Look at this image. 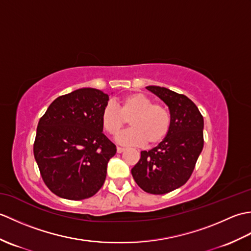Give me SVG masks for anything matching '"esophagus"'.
Wrapping results in <instances>:
<instances>
[{
  "label": "esophagus",
  "mask_w": 251,
  "mask_h": 251,
  "mask_svg": "<svg viewBox=\"0 0 251 251\" xmlns=\"http://www.w3.org/2000/svg\"><path fill=\"white\" fill-rule=\"evenodd\" d=\"M116 151H117V153H122V152L125 151V149L124 148H121V147H117Z\"/></svg>",
  "instance_id": "esophagus-1"
}]
</instances>
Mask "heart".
Returning <instances> with one entry per match:
<instances>
[{"instance_id":"obj_1","label":"heart","mask_w":251,"mask_h":251,"mask_svg":"<svg viewBox=\"0 0 251 251\" xmlns=\"http://www.w3.org/2000/svg\"><path fill=\"white\" fill-rule=\"evenodd\" d=\"M129 120L130 128L117 138L125 146H155L162 142L172 128V115L164 105L141 93H132L123 97L117 104L106 103L101 112V124L111 136L122 130Z\"/></svg>"}]
</instances>
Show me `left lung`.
Here are the masks:
<instances>
[{
  "label": "left lung",
  "instance_id": "left-lung-1",
  "mask_svg": "<svg viewBox=\"0 0 251 251\" xmlns=\"http://www.w3.org/2000/svg\"><path fill=\"white\" fill-rule=\"evenodd\" d=\"M168 105L172 128L168 136L141 157L131 169L136 183L150 194H166L191 177L204 147V119L195 103L165 87L148 86Z\"/></svg>",
  "mask_w": 251,
  "mask_h": 251
}]
</instances>
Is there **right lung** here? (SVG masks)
I'll list each match as a JSON object with an SVG mask.
<instances>
[{
    "label": "right lung",
    "mask_w": 251,
    "mask_h": 251,
    "mask_svg": "<svg viewBox=\"0 0 251 251\" xmlns=\"http://www.w3.org/2000/svg\"><path fill=\"white\" fill-rule=\"evenodd\" d=\"M109 96L81 88L59 96L39 121L33 153L44 183L62 199L81 201L103 185L116 147L102 132Z\"/></svg>",
    "instance_id": "1"
}]
</instances>
